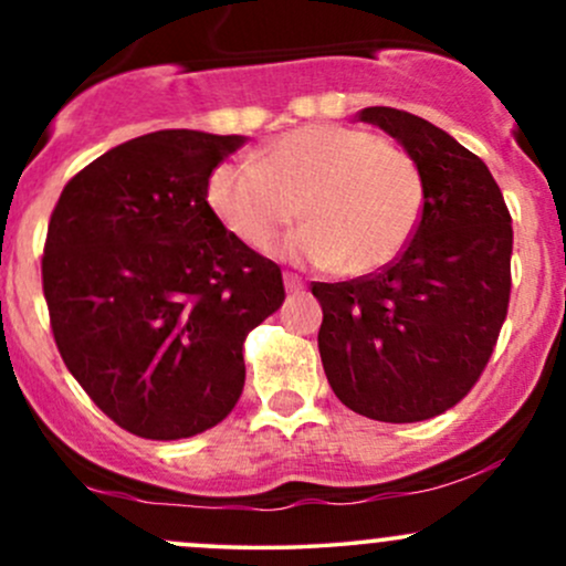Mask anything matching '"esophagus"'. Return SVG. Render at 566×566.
Returning <instances> with one entry per match:
<instances>
[{
	"label": "esophagus",
	"instance_id": "obj_1",
	"mask_svg": "<svg viewBox=\"0 0 566 566\" xmlns=\"http://www.w3.org/2000/svg\"><path fill=\"white\" fill-rule=\"evenodd\" d=\"M284 287H287V292H303L305 282L295 274H284Z\"/></svg>",
	"mask_w": 566,
	"mask_h": 566
}]
</instances>
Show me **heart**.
Wrapping results in <instances>:
<instances>
[{"label": "heart", "mask_w": 566, "mask_h": 566, "mask_svg": "<svg viewBox=\"0 0 566 566\" xmlns=\"http://www.w3.org/2000/svg\"><path fill=\"white\" fill-rule=\"evenodd\" d=\"M423 175L405 148L346 125H305L279 135L255 165H220L207 201L239 242L265 250L295 223L303 231L279 247L287 258L369 274L405 250L423 216Z\"/></svg>", "instance_id": "1"}]
</instances>
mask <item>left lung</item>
<instances>
[{"label":"left lung","mask_w":566,"mask_h":566,"mask_svg":"<svg viewBox=\"0 0 566 566\" xmlns=\"http://www.w3.org/2000/svg\"><path fill=\"white\" fill-rule=\"evenodd\" d=\"M418 161L423 216L391 265L316 282L319 354L337 399L382 423H418L458 405L490 361L509 314L513 229L486 165L420 116L369 106Z\"/></svg>","instance_id":"left-lung-1"}]
</instances>
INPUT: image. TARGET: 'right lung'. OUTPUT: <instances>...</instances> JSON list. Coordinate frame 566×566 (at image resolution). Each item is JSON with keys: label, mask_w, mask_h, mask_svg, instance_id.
<instances>
[{"label": "right lung", "mask_w": 566, "mask_h": 566, "mask_svg": "<svg viewBox=\"0 0 566 566\" xmlns=\"http://www.w3.org/2000/svg\"><path fill=\"white\" fill-rule=\"evenodd\" d=\"M244 135L159 129L90 161L50 218L44 301L69 373L116 426L175 441L218 426L282 271L220 223L207 180Z\"/></svg>", "instance_id": "obj_1"}]
</instances>
